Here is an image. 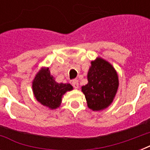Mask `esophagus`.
I'll return each instance as SVG.
<instances>
[{"label": "esophagus", "mask_w": 150, "mask_h": 150, "mask_svg": "<svg viewBox=\"0 0 150 150\" xmlns=\"http://www.w3.org/2000/svg\"><path fill=\"white\" fill-rule=\"evenodd\" d=\"M71 85L75 89H78L79 88V81L77 79H73L71 81Z\"/></svg>", "instance_id": "34e87169"}]
</instances>
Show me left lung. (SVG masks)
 I'll return each mask as SVG.
<instances>
[{
    "instance_id": "obj_1",
    "label": "left lung",
    "mask_w": 150,
    "mask_h": 150,
    "mask_svg": "<svg viewBox=\"0 0 150 150\" xmlns=\"http://www.w3.org/2000/svg\"><path fill=\"white\" fill-rule=\"evenodd\" d=\"M88 83L82 86L87 105L93 110H102L111 104L118 89L116 70L104 59L97 57L91 61L87 75Z\"/></svg>"
}]
</instances>
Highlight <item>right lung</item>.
<instances>
[{
  "label": "right lung",
  "mask_w": 150,
  "mask_h": 150,
  "mask_svg": "<svg viewBox=\"0 0 150 150\" xmlns=\"http://www.w3.org/2000/svg\"><path fill=\"white\" fill-rule=\"evenodd\" d=\"M32 87L37 101L51 110L60 107L64 94L73 89L69 83L55 82L49 68H42L39 71L33 81Z\"/></svg>",
  "instance_id": "1"
}]
</instances>
